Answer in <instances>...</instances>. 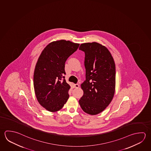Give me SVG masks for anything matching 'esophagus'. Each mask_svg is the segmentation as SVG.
<instances>
[{
	"label": "esophagus",
	"mask_w": 151,
	"mask_h": 151,
	"mask_svg": "<svg viewBox=\"0 0 151 151\" xmlns=\"http://www.w3.org/2000/svg\"><path fill=\"white\" fill-rule=\"evenodd\" d=\"M74 88H78L79 87V85L77 84H74Z\"/></svg>",
	"instance_id": "esophagus-1"
}]
</instances>
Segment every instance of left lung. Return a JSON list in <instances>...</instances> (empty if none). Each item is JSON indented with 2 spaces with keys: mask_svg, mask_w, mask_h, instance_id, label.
Wrapping results in <instances>:
<instances>
[{
  "mask_svg": "<svg viewBox=\"0 0 151 151\" xmlns=\"http://www.w3.org/2000/svg\"><path fill=\"white\" fill-rule=\"evenodd\" d=\"M79 50L85 52L86 80L81 85L83 95L79 100L82 110L96 115L102 112L114 98L116 67L111 53L99 43H84Z\"/></svg>",
  "mask_w": 151,
  "mask_h": 151,
  "instance_id": "left-lung-1",
  "label": "left lung"
}]
</instances>
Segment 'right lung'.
Wrapping results in <instances>:
<instances>
[{
    "label": "right lung",
    "instance_id": "obj_1",
    "mask_svg": "<svg viewBox=\"0 0 151 151\" xmlns=\"http://www.w3.org/2000/svg\"><path fill=\"white\" fill-rule=\"evenodd\" d=\"M79 45L65 40L53 41L38 58L33 76L35 94L40 105L48 111L60 110L69 98L70 86L63 79L66 74L65 64Z\"/></svg>",
    "mask_w": 151,
    "mask_h": 151
}]
</instances>
